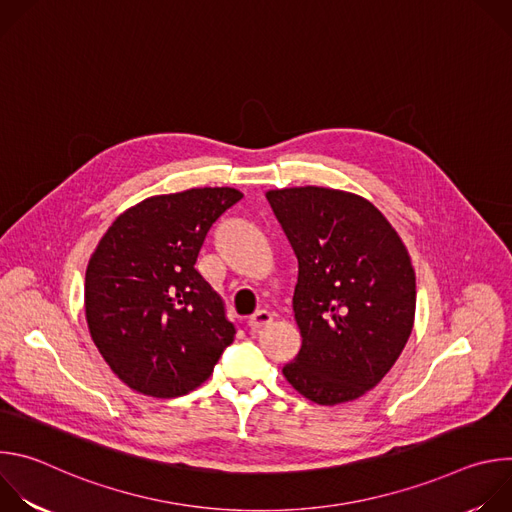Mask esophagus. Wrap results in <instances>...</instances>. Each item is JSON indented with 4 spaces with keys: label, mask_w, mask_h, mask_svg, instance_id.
<instances>
[{
    "label": "esophagus",
    "mask_w": 512,
    "mask_h": 512,
    "mask_svg": "<svg viewBox=\"0 0 512 512\" xmlns=\"http://www.w3.org/2000/svg\"><path fill=\"white\" fill-rule=\"evenodd\" d=\"M273 322V314L269 310H257L251 318H249V326L251 330H261L265 326H269Z\"/></svg>",
    "instance_id": "34e87169"
}]
</instances>
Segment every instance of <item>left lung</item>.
<instances>
[{"label":"left lung","instance_id":"8db88e82","mask_svg":"<svg viewBox=\"0 0 512 512\" xmlns=\"http://www.w3.org/2000/svg\"><path fill=\"white\" fill-rule=\"evenodd\" d=\"M265 196L298 257L302 348L283 377L318 405L354 401L381 383L411 336V257L383 212L358 194L294 186Z\"/></svg>","mask_w":512,"mask_h":512}]
</instances>
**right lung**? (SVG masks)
Returning <instances> with one entry per match:
<instances>
[{"label": "right lung", "instance_id": "1", "mask_svg": "<svg viewBox=\"0 0 512 512\" xmlns=\"http://www.w3.org/2000/svg\"><path fill=\"white\" fill-rule=\"evenodd\" d=\"M241 198L229 186L150 196L121 212L91 255L89 332L133 391L186 395L233 344L225 302L194 265L212 223Z\"/></svg>", "mask_w": 512, "mask_h": 512}]
</instances>
